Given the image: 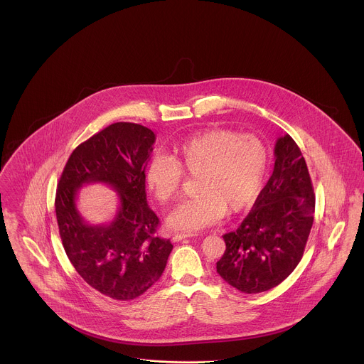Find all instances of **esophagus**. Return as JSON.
Returning <instances> with one entry per match:
<instances>
[{
    "label": "esophagus",
    "mask_w": 364,
    "mask_h": 364,
    "mask_svg": "<svg viewBox=\"0 0 364 364\" xmlns=\"http://www.w3.org/2000/svg\"><path fill=\"white\" fill-rule=\"evenodd\" d=\"M192 235H196V234H193V233L173 234V237H172V240H173V241H175V242H178V241H181V240H184V238H188V237H192Z\"/></svg>",
    "instance_id": "obj_1"
}]
</instances>
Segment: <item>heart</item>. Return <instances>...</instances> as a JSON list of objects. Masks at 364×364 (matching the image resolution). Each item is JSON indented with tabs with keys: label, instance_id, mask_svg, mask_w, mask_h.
<instances>
[{
	"label": "heart",
	"instance_id": "obj_1",
	"mask_svg": "<svg viewBox=\"0 0 364 364\" xmlns=\"http://www.w3.org/2000/svg\"><path fill=\"white\" fill-rule=\"evenodd\" d=\"M269 165L268 147L255 134L233 130L199 132L173 149L156 154L146 168V184L161 203L180 193L184 175L196 177L195 196L177 205L168 218L173 229L193 232L217 223L255 203Z\"/></svg>",
	"mask_w": 364,
	"mask_h": 364
}]
</instances>
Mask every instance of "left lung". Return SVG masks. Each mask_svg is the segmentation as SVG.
<instances>
[{"mask_svg":"<svg viewBox=\"0 0 364 364\" xmlns=\"http://www.w3.org/2000/svg\"><path fill=\"white\" fill-rule=\"evenodd\" d=\"M316 195L301 149L290 135L275 145V166L250 213L223 235L217 272L237 290L257 294L280 284L299 264L313 226Z\"/></svg>","mask_w":364,"mask_h":364,"instance_id":"obj_1","label":"left lung"}]
</instances>
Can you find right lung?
Here are the masks:
<instances>
[{
    "label": "right lung",
    "instance_id": "obj_1",
    "mask_svg": "<svg viewBox=\"0 0 364 364\" xmlns=\"http://www.w3.org/2000/svg\"><path fill=\"white\" fill-rule=\"evenodd\" d=\"M154 141L147 127L117 122L77 146L59 178L55 214L65 252L90 287L115 301L149 290L173 249L157 235L160 219L146 202V161ZM87 182H105L119 193L109 225H87L79 215L75 196Z\"/></svg>",
    "mask_w": 364,
    "mask_h": 364
}]
</instances>
